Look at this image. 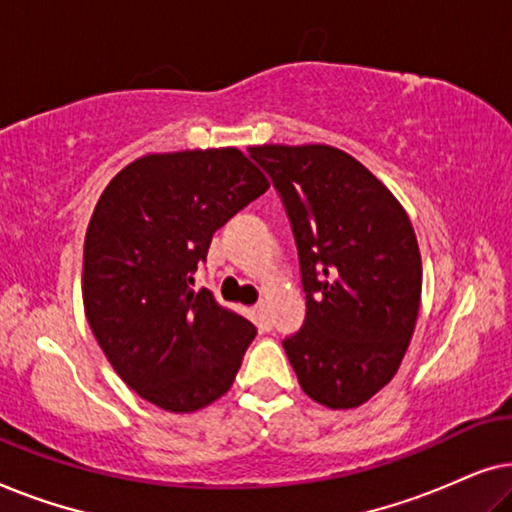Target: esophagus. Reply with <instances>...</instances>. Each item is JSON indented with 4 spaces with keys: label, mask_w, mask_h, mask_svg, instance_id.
<instances>
[{
    "label": "esophagus",
    "mask_w": 512,
    "mask_h": 512,
    "mask_svg": "<svg viewBox=\"0 0 512 512\" xmlns=\"http://www.w3.org/2000/svg\"><path fill=\"white\" fill-rule=\"evenodd\" d=\"M254 312H256V317H258V321H261V324H265V326H268V324H270V314H268V305H265V303H258V305L254 307Z\"/></svg>",
    "instance_id": "esophagus-1"
}]
</instances>
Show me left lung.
Returning <instances> with one entry per match:
<instances>
[{"label": "left lung", "mask_w": 512, "mask_h": 512, "mask_svg": "<svg viewBox=\"0 0 512 512\" xmlns=\"http://www.w3.org/2000/svg\"><path fill=\"white\" fill-rule=\"evenodd\" d=\"M270 174L298 247L305 324L284 352L326 408H359L391 382L417 324L422 256L387 186L326 144L251 146Z\"/></svg>", "instance_id": "1"}]
</instances>
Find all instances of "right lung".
I'll use <instances>...</instances> for the list:
<instances>
[{"label": "right lung", "instance_id": "add662e5", "mask_svg": "<svg viewBox=\"0 0 512 512\" xmlns=\"http://www.w3.org/2000/svg\"><path fill=\"white\" fill-rule=\"evenodd\" d=\"M268 179L233 149L149 153L97 200L83 244V307L121 380L167 412H195L233 387L256 326L195 291L212 235Z\"/></svg>", "mask_w": 512, "mask_h": 512}]
</instances>
